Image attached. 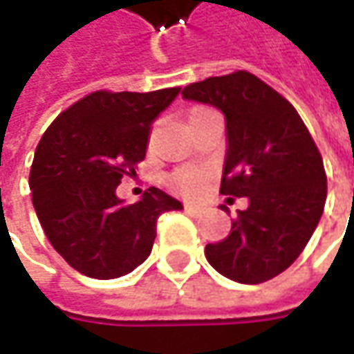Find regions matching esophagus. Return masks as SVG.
<instances>
[{"label":"esophagus","instance_id":"34e87169","mask_svg":"<svg viewBox=\"0 0 354 354\" xmlns=\"http://www.w3.org/2000/svg\"><path fill=\"white\" fill-rule=\"evenodd\" d=\"M186 212L192 216H200V214H204V207L198 206V204H186Z\"/></svg>","mask_w":354,"mask_h":354}]
</instances>
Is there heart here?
<instances>
[{"label": "heart", "instance_id": "1", "mask_svg": "<svg viewBox=\"0 0 354 354\" xmlns=\"http://www.w3.org/2000/svg\"><path fill=\"white\" fill-rule=\"evenodd\" d=\"M204 178H206V174L202 170H198V168H180V170L170 174L168 182L178 192L196 194L202 188Z\"/></svg>", "mask_w": 354, "mask_h": 354}]
</instances>
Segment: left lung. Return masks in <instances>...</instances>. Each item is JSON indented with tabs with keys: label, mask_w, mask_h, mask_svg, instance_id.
I'll use <instances>...</instances> for the list:
<instances>
[{
	"label": "left lung",
	"mask_w": 354,
	"mask_h": 354,
	"mask_svg": "<svg viewBox=\"0 0 354 354\" xmlns=\"http://www.w3.org/2000/svg\"><path fill=\"white\" fill-rule=\"evenodd\" d=\"M182 97L223 113L220 192L250 202L227 238L207 243L206 259L238 283L273 279L305 250L325 207L327 176L317 145L293 104L248 71L192 83Z\"/></svg>",
	"instance_id": "8db88e82"
}]
</instances>
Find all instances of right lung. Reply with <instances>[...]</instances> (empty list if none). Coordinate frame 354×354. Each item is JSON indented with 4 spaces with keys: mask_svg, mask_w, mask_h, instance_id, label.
Returning <instances> with one entry per match:
<instances>
[{
    "mask_svg": "<svg viewBox=\"0 0 354 354\" xmlns=\"http://www.w3.org/2000/svg\"><path fill=\"white\" fill-rule=\"evenodd\" d=\"M180 86L152 93L95 91L55 118L39 140L29 188L39 223L55 252L93 279L138 268L156 238V220L182 209L176 198L148 188L124 204L116 186L145 160L150 127Z\"/></svg>",
    "mask_w": 354,
    "mask_h": 354,
    "instance_id": "1",
    "label": "right lung"
}]
</instances>
